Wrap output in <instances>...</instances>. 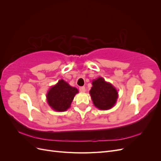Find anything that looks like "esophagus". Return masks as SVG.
<instances>
[{"label":"esophagus","instance_id":"34e87169","mask_svg":"<svg viewBox=\"0 0 161 161\" xmlns=\"http://www.w3.org/2000/svg\"><path fill=\"white\" fill-rule=\"evenodd\" d=\"M79 91H80L81 92H85L86 91L85 87V86H80V87H79Z\"/></svg>","mask_w":161,"mask_h":161}]
</instances>
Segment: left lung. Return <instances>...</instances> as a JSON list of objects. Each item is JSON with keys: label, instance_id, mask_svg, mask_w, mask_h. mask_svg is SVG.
Listing matches in <instances>:
<instances>
[{"label": "left lung", "instance_id": "obj_1", "mask_svg": "<svg viewBox=\"0 0 161 161\" xmlns=\"http://www.w3.org/2000/svg\"><path fill=\"white\" fill-rule=\"evenodd\" d=\"M92 84L90 95L95 106L100 109L111 108L118 99L117 90L101 77L92 81Z\"/></svg>", "mask_w": 161, "mask_h": 161}]
</instances>
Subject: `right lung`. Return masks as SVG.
Instances as JSON below:
<instances>
[{"label":"right lung","instance_id":"right-lung-1","mask_svg":"<svg viewBox=\"0 0 161 161\" xmlns=\"http://www.w3.org/2000/svg\"><path fill=\"white\" fill-rule=\"evenodd\" d=\"M78 92L76 88L70 86L62 79L48 91L47 95L48 104L56 111H66L70 108L72 101Z\"/></svg>","mask_w":161,"mask_h":161}]
</instances>
